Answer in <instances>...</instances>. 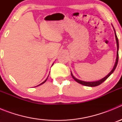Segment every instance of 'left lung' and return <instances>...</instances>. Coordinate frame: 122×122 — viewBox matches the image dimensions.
<instances>
[{
    "label": "left lung",
    "mask_w": 122,
    "mask_h": 122,
    "mask_svg": "<svg viewBox=\"0 0 122 122\" xmlns=\"http://www.w3.org/2000/svg\"><path fill=\"white\" fill-rule=\"evenodd\" d=\"M114 31H115V29H114ZM115 36H116V42H117V59H116V63H115V65H114V68L112 70V71L107 74V76L104 77V78L101 79V80L100 81H95V82H85V81H81V80H79L77 79H76V77H74V76L73 75L72 73L71 72V76L73 79H74V80L76 81L77 82L81 84L82 85H84V86H89V87H96V86H98L99 85H100L104 81H106L108 78L110 76V75L115 70V69L116 68V66L117 65V63H118V38H117V35H116V31H115Z\"/></svg>",
    "instance_id": "obj_1"
}]
</instances>
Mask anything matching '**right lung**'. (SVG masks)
<instances>
[{
  "mask_svg": "<svg viewBox=\"0 0 122 122\" xmlns=\"http://www.w3.org/2000/svg\"><path fill=\"white\" fill-rule=\"evenodd\" d=\"M47 79H48V78H47ZM47 79H46V80H45V81H44V82H42V83H41V84H40V85H41V84H43V83H45V82H46V80H47ZM40 85H38V86H40Z\"/></svg>",
  "mask_w": 122,
  "mask_h": 122,
  "instance_id": "add662e5",
  "label": "right lung"
}]
</instances>
